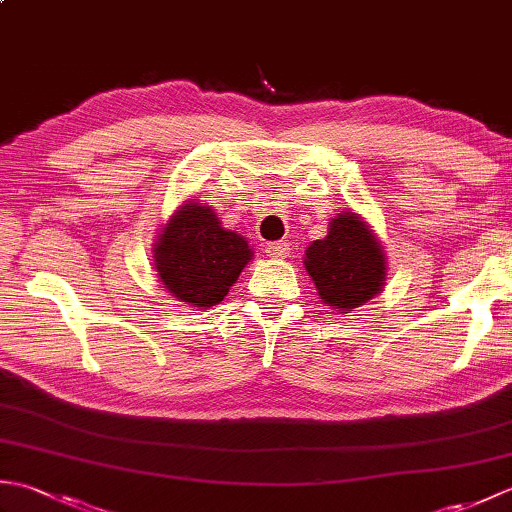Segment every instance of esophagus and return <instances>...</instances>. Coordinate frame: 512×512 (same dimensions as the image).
Here are the masks:
<instances>
[{
    "instance_id": "1",
    "label": "esophagus",
    "mask_w": 512,
    "mask_h": 512,
    "mask_svg": "<svg viewBox=\"0 0 512 512\" xmlns=\"http://www.w3.org/2000/svg\"><path fill=\"white\" fill-rule=\"evenodd\" d=\"M266 253H268V257H273V259H286L288 253H290V248L284 242H275V244L266 246Z\"/></svg>"
}]
</instances>
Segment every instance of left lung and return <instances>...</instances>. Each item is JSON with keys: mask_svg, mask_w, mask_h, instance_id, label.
Segmentation results:
<instances>
[{"mask_svg": "<svg viewBox=\"0 0 512 512\" xmlns=\"http://www.w3.org/2000/svg\"><path fill=\"white\" fill-rule=\"evenodd\" d=\"M303 264L323 303L341 312L363 306L385 286L383 246L361 215L352 211L334 217L328 235L308 246Z\"/></svg>", "mask_w": 512, "mask_h": 512, "instance_id": "left-lung-1", "label": "left lung"}]
</instances>
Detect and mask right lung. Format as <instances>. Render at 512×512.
I'll return each instance as SVG.
<instances>
[{"instance_id":"obj_1","label":"right lung","mask_w":512,"mask_h":512,"mask_svg":"<svg viewBox=\"0 0 512 512\" xmlns=\"http://www.w3.org/2000/svg\"><path fill=\"white\" fill-rule=\"evenodd\" d=\"M154 246L162 286L193 308L217 306L253 259L246 237L222 228L211 206L198 202L182 204Z\"/></svg>"}]
</instances>
